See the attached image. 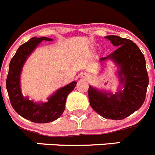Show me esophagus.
Here are the masks:
<instances>
[{
    "label": "esophagus",
    "mask_w": 155,
    "mask_h": 155,
    "mask_svg": "<svg viewBox=\"0 0 155 155\" xmlns=\"http://www.w3.org/2000/svg\"><path fill=\"white\" fill-rule=\"evenodd\" d=\"M81 78L84 79V80L88 81L90 79V76H89V74L87 73H82L81 74Z\"/></svg>",
    "instance_id": "34e87169"
}]
</instances>
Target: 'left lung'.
<instances>
[{"label":"left lung","mask_w":155,"mask_h":155,"mask_svg":"<svg viewBox=\"0 0 155 155\" xmlns=\"http://www.w3.org/2000/svg\"><path fill=\"white\" fill-rule=\"evenodd\" d=\"M105 39L117 49L99 61L112 60L118 66V75L124 90L112 94L89 86L88 98L91 108L102 117L124 120L138 110L144 102L149 83L146 61L138 46L130 39L117 35H108Z\"/></svg>","instance_id":"8db88e82"}]
</instances>
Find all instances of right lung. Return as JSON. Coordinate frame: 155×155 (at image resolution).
<instances>
[{"label": "right lung", "instance_id": "add662e5", "mask_svg": "<svg viewBox=\"0 0 155 155\" xmlns=\"http://www.w3.org/2000/svg\"><path fill=\"white\" fill-rule=\"evenodd\" d=\"M43 40L53 39L46 37H33L19 46L11 60L6 81L7 91L13 109L23 118L37 124H46L57 120L65 109L67 97L77 84L76 81H73L61 87L48 98L47 102L36 103L28 97L23 96L20 87V75L23 65L31 52Z\"/></svg>", "mask_w": 155, "mask_h": 155}]
</instances>
